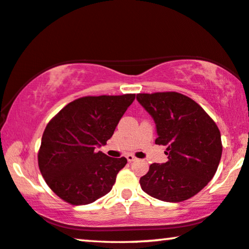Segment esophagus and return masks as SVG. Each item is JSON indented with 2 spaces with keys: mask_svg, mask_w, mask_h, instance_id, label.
I'll list each match as a JSON object with an SVG mask.
<instances>
[{
  "mask_svg": "<svg viewBox=\"0 0 249 249\" xmlns=\"http://www.w3.org/2000/svg\"><path fill=\"white\" fill-rule=\"evenodd\" d=\"M126 159H127V160L129 161V163H132V161H135L137 160L136 157L133 155V154H128V155L126 156Z\"/></svg>",
  "mask_w": 249,
  "mask_h": 249,
  "instance_id": "obj_1",
  "label": "esophagus"
}]
</instances>
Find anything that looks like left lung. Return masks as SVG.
Instances as JSON below:
<instances>
[{"label":"left lung","instance_id":"obj_1","mask_svg":"<svg viewBox=\"0 0 249 249\" xmlns=\"http://www.w3.org/2000/svg\"><path fill=\"white\" fill-rule=\"evenodd\" d=\"M141 105L156 123L155 143L166 146L165 164L154 163L141 177L142 189L164 202L179 203L206 186L222 157L220 132L200 105L177 92L140 93Z\"/></svg>","mask_w":249,"mask_h":249}]
</instances>
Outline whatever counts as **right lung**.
I'll return each mask as SVG.
<instances>
[{
    "instance_id": "1",
    "label": "right lung",
    "mask_w": 249,
    "mask_h": 249,
    "mask_svg": "<svg viewBox=\"0 0 249 249\" xmlns=\"http://www.w3.org/2000/svg\"><path fill=\"white\" fill-rule=\"evenodd\" d=\"M135 94L84 96L64 106L46 125L37 160L49 187L64 202L86 205L107 194L127 160L97 146L112 137Z\"/></svg>"
}]
</instances>
